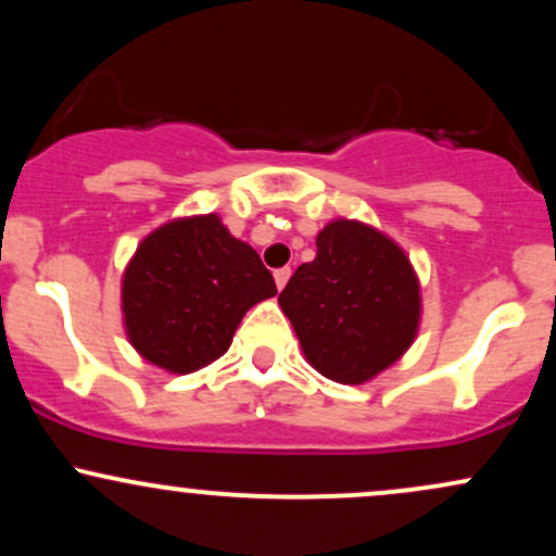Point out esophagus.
Listing matches in <instances>:
<instances>
[{
    "label": "esophagus",
    "mask_w": 556,
    "mask_h": 556,
    "mask_svg": "<svg viewBox=\"0 0 556 556\" xmlns=\"http://www.w3.org/2000/svg\"><path fill=\"white\" fill-rule=\"evenodd\" d=\"M290 269H287V266H285V269H277V271H274V282H277V290H285V285H287V279H290Z\"/></svg>",
    "instance_id": "34e87169"
}]
</instances>
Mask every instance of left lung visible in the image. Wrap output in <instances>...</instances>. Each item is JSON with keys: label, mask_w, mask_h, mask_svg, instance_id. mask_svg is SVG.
<instances>
[{"label": "left lung", "mask_w": 556, "mask_h": 556, "mask_svg": "<svg viewBox=\"0 0 556 556\" xmlns=\"http://www.w3.org/2000/svg\"><path fill=\"white\" fill-rule=\"evenodd\" d=\"M305 361L337 384H366L416 342L424 300L410 258L387 232L331 219L316 258L279 295Z\"/></svg>", "instance_id": "1"}]
</instances>
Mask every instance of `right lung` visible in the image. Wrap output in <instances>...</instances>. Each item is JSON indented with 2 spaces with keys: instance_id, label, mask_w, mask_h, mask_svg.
Instances as JSON below:
<instances>
[{
  "instance_id": "add662e5",
  "label": "right lung",
  "mask_w": 556,
  "mask_h": 556,
  "mask_svg": "<svg viewBox=\"0 0 556 556\" xmlns=\"http://www.w3.org/2000/svg\"><path fill=\"white\" fill-rule=\"evenodd\" d=\"M277 295L271 271L219 214L177 216L138 242L119 287L127 342L151 366L193 374L227 353L242 316Z\"/></svg>"
}]
</instances>
